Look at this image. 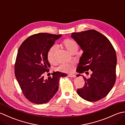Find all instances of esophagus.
Returning a JSON list of instances; mask_svg holds the SVG:
<instances>
[{
	"label": "esophagus",
	"mask_w": 125,
	"mask_h": 125,
	"mask_svg": "<svg viewBox=\"0 0 125 125\" xmlns=\"http://www.w3.org/2000/svg\"><path fill=\"white\" fill-rule=\"evenodd\" d=\"M68 76L70 77H76V75H74V74H72V73H70V74H69Z\"/></svg>",
	"instance_id": "esophagus-1"
}]
</instances>
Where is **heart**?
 <instances>
[{
    "label": "heart",
    "instance_id": "heart-1",
    "mask_svg": "<svg viewBox=\"0 0 125 125\" xmlns=\"http://www.w3.org/2000/svg\"><path fill=\"white\" fill-rule=\"evenodd\" d=\"M62 45L70 53L73 50L78 48V46L76 42L71 39H65L63 41ZM56 47L53 46L49 49L47 52V58L50 63H54L56 61ZM73 68V63L62 64L57 68V70L61 72L69 73L72 71Z\"/></svg>",
    "mask_w": 125,
    "mask_h": 125
}]
</instances>
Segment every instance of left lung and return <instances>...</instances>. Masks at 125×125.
I'll list each match as a JSON object with an SVG mask.
<instances>
[{
	"label": "left lung",
	"instance_id": "1",
	"mask_svg": "<svg viewBox=\"0 0 125 125\" xmlns=\"http://www.w3.org/2000/svg\"><path fill=\"white\" fill-rule=\"evenodd\" d=\"M73 38L83 51L77 72L92 71L89 78L83 76V87L77 90L78 94L89 102H96L108 94L116 79V55L112 43L106 37L94 30L73 33ZM81 76L80 74L77 76Z\"/></svg>",
	"mask_w": 125,
	"mask_h": 125
}]
</instances>
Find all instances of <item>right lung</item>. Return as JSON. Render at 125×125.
Here are the masks:
<instances>
[{"instance_id":"1","label":"right lung","mask_w":125,"mask_h":125,"mask_svg":"<svg viewBox=\"0 0 125 125\" xmlns=\"http://www.w3.org/2000/svg\"><path fill=\"white\" fill-rule=\"evenodd\" d=\"M62 35L38 33L28 37L19 48L15 63V76L23 95L31 103H47L57 92L60 79L67 75L56 71L44 79L50 64L47 52Z\"/></svg>"}]
</instances>
